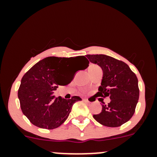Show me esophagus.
<instances>
[{"label": "esophagus", "mask_w": 157, "mask_h": 157, "mask_svg": "<svg viewBox=\"0 0 157 157\" xmlns=\"http://www.w3.org/2000/svg\"><path fill=\"white\" fill-rule=\"evenodd\" d=\"M83 100H84V101H86V102H89V100H88V99H86V98H84Z\"/></svg>", "instance_id": "34e87169"}]
</instances>
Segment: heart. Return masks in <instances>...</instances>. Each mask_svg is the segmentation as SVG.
I'll return each instance as SVG.
<instances>
[{"label":"heart","instance_id":"1","mask_svg":"<svg viewBox=\"0 0 157 157\" xmlns=\"http://www.w3.org/2000/svg\"><path fill=\"white\" fill-rule=\"evenodd\" d=\"M97 68H100V67L96 66V65H91V66H89V70H94V69H97Z\"/></svg>","mask_w":157,"mask_h":157}]
</instances>
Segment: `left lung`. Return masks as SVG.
Returning <instances> with one entry per match:
<instances>
[{
    "instance_id": "1",
    "label": "left lung",
    "mask_w": 157,
    "mask_h": 157,
    "mask_svg": "<svg viewBox=\"0 0 157 157\" xmlns=\"http://www.w3.org/2000/svg\"><path fill=\"white\" fill-rule=\"evenodd\" d=\"M90 62L103 72L97 97H109L111 102L102 105V111L93 117L107 127H119L132 117L138 102V79L125 63L105 55H88Z\"/></svg>"
}]
</instances>
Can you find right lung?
Wrapping results in <instances>:
<instances>
[{
	"instance_id": "right-lung-1",
	"label": "right lung",
	"mask_w": 157,
	"mask_h": 157,
	"mask_svg": "<svg viewBox=\"0 0 157 157\" xmlns=\"http://www.w3.org/2000/svg\"><path fill=\"white\" fill-rule=\"evenodd\" d=\"M79 63L83 66L82 70L89 66V62L84 56L48 57L23 75L17 96L23 113L33 125L46 129L59 127L68 118L74 103L82 100L77 96L66 100L53 95L58 86L71 82L75 75L71 70Z\"/></svg>"
}]
</instances>
